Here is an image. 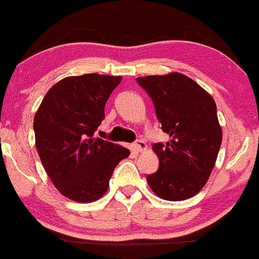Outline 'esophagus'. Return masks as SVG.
<instances>
[{
  "mask_svg": "<svg viewBox=\"0 0 259 259\" xmlns=\"http://www.w3.org/2000/svg\"><path fill=\"white\" fill-rule=\"evenodd\" d=\"M135 148H137V151H138V152L144 151V149L147 148L146 142L142 141V139H139V141H137V142H135Z\"/></svg>",
  "mask_w": 259,
  "mask_h": 259,
  "instance_id": "34e87169",
  "label": "esophagus"
}]
</instances>
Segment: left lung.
<instances>
[{
  "label": "left lung",
  "instance_id": "8db88e82",
  "mask_svg": "<svg viewBox=\"0 0 259 259\" xmlns=\"http://www.w3.org/2000/svg\"><path fill=\"white\" fill-rule=\"evenodd\" d=\"M137 81L153 101L166 144L152 149L158 170L147 176L157 197L178 202L194 197L208 181L222 143V129L211 94L180 72L148 75Z\"/></svg>",
  "mask_w": 259,
  "mask_h": 259
}]
</instances>
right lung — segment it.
Segmentation results:
<instances>
[{
  "label": "right lung",
  "mask_w": 259,
  "mask_h": 259,
  "mask_svg": "<svg viewBox=\"0 0 259 259\" xmlns=\"http://www.w3.org/2000/svg\"><path fill=\"white\" fill-rule=\"evenodd\" d=\"M122 76H67L46 93L34 116L35 147L46 172L69 199L89 203L106 194L112 171L130 151L93 138L105 105Z\"/></svg>",
  "instance_id": "add662e5"
}]
</instances>
